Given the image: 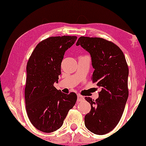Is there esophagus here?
Segmentation results:
<instances>
[{
	"mask_svg": "<svg viewBox=\"0 0 146 146\" xmlns=\"http://www.w3.org/2000/svg\"><path fill=\"white\" fill-rule=\"evenodd\" d=\"M77 96H78V99H77L78 102L82 101V100H84V98L82 96H81V95H80V94H78Z\"/></svg>",
	"mask_w": 146,
	"mask_h": 146,
	"instance_id": "esophagus-1",
	"label": "esophagus"
}]
</instances>
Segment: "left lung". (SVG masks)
<instances>
[{"label": "left lung", "mask_w": 146, "mask_h": 146, "mask_svg": "<svg viewBox=\"0 0 146 146\" xmlns=\"http://www.w3.org/2000/svg\"><path fill=\"white\" fill-rule=\"evenodd\" d=\"M76 44L90 54L94 68L92 80L102 89L96 100L85 98L91 105L85 125L95 134H106L120 120L128 98L129 69L125 56L114 43L102 38L81 36Z\"/></svg>", "instance_id": "8db88e82"}]
</instances>
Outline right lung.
<instances>
[{"instance_id":"obj_1","label":"right lung","mask_w":146,"mask_h":146,"mask_svg":"<svg viewBox=\"0 0 146 146\" xmlns=\"http://www.w3.org/2000/svg\"><path fill=\"white\" fill-rule=\"evenodd\" d=\"M76 39L75 36H62L43 40L36 45L28 61L26 110L32 124L42 132L59 129L76 102L74 92L66 94L54 86L61 74L65 52Z\"/></svg>"}]
</instances>
